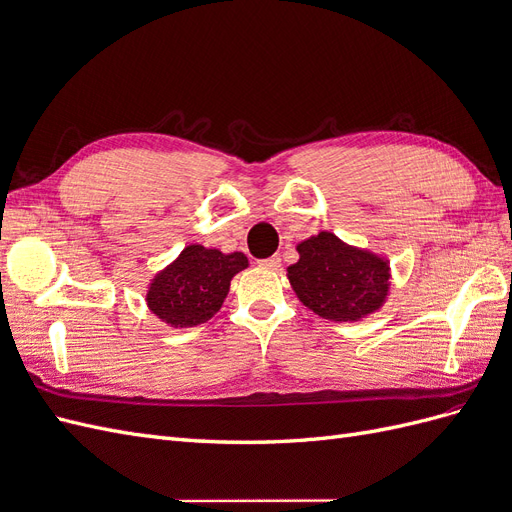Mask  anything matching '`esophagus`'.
Segmentation results:
<instances>
[{"label":"esophagus","mask_w":512,"mask_h":512,"mask_svg":"<svg viewBox=\"0 0 512 512\" xmlns=\"http://www.w3.org/2000/svg\"><path fill=\"white\" fill-rule=\"evenodd\" d=\"M280 262H282V258L277 256V254H273V256H269V258L258 260V265L265 267V269H277V267H280Z\"/></svg>","instance_id":"obj_1"}]
</instances>
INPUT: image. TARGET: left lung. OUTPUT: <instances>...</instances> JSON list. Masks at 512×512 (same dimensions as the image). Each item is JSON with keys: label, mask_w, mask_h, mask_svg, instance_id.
Masks as SVG:
<instances>
[{"label": "left lung", "mask_w": 512, "mask_h": 512, "mask_svg": "<svg viewBox=\"0 0 512 512\" xmlns=\"http://www.w3.org/2000/svg\"><path fill=\"white\" fill-rule=\"evenodd\" d=\"M288 280L303 305L331 320H356L378 309L389 292V265L354 250L331 232L303 241Z\"/></svg>", "instance_id": "8db88e82"}]
</instances>
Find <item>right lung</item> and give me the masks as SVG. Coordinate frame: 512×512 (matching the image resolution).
<instances>
[{"mask_svg":"<svg viewBox=\"0 0 512 512\" xmlns=\"http://www.w3.org/2000/svg\"><path fill=\"white\" fill-rule=\"evenodd\" d=\"M245 267L247 258L239 252L226 256L203 245H190L156 275L147 305L170 327L203 324L222 307L232 275Z\"/></svg>","mask_w":512,"mask_h":512,"instance_id":"add662e5","label":"right lung"}]
</instances>
